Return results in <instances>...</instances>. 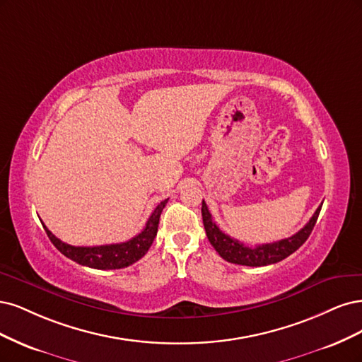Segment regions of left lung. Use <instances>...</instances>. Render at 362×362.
<instances>
[{
	"label": "left lung",
	"mask_w": 362,
	"mask_h": 362,
	"mask_svg": "<svg viewBox=\"0 0 362 362\" xmlns=\"http://www.w3.org/2000/svg\"><path fill=\"white\" fill-rule=\"evenodd\" d=\"M320 209L322 206L317 207V211L314 212L305 227L300 228L296 235L278 242L257 245V247L254 248L247 247V245L239 242L238 239H233L228 235H226V233L221 231L219 227L214 223L212 215L209 212L204 200L202 204V215L207 239L224 260L242 266H266L284 260L290 254H293L299 247L304 245V242L311 235L314 226H316Z\"/></svg>",
	"instance_id": "1"
}]
</instances>
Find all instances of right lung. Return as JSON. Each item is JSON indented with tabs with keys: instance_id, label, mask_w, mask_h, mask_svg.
<instances>
[{
	"instance_id": "right-lung-1",
	"label": "right lung",
	"mask_w": 362,
	"mask_h": 362,
	"mask_svg": "<svg viewBox=\"0 0 362 362\" xmlns=\"http://www.w3.org/2000/svg\"><path fill=\"white\" fill-rule=\"evenodd\" d=\"M167 202L168 198L156 206L141 233H138V235L131 240L122 243L100 245V247H74V245L64 243L58 238H55L52 233L46 228L45 224L43 228L46 231V235L51 239V242L54 243V247L62 254H64L67 259H71L83 266L93 267V269H122V267L129 266L144 257L156 238L159 216L162 211H164Z\"/></svg>"
}]
</instances>
